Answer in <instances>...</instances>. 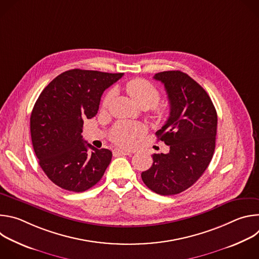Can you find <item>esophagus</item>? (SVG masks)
<instances>
[{
    "mask_svg": "<svg viewBox=\"0 0 259 259\" xmlns=\"http://www.w3.org/2000/svg\"><path fill=\"white\" fill-rule=\"evenodd\" d=\"M114 155H116V156H131L132 152L122 151V150H115L114 151Z\"/></svg>",
    "mask_w": 259,
    "mask_h": 259,
    "instance_id": "1",
    "label": "esophagus"
}]
</instances>
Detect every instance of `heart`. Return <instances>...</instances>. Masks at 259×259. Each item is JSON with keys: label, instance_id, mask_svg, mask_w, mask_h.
<instances>
[{"label": "heart", "instance_id": "1", "mask_svg": "<svg viewBox=\"0 0 259 259\" xmlns=\"http://www.w3.org/2000/svg\"><path fill=\"white\" fill-rule=\"evenodd\" d=\"M126 90L132 100L143 108L153 106L154 117L158 122H165L169 117V109L164 105H156L161 98V92L152 83L143 79H134L127 83ZM114 96V91L105 94L102 100V106L106 107ZM145 133V127L141 124H118L113 132L112 139L115 143L130 147L136 142V139Z\"/></svg>", "mask_w": 259, "mask_h": 259}]
</instances>
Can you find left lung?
<instances>
[{
    "instance_id": "left-lung-1",
    "label": "left lung",
    "mask_w": 259,
    "mask_h": 259,
    "mask_svg": "<svg viewBox=\"0 0 259 259\" xmlns=\"http://www.w3.org/2000/svg\"><path fill=\"white\" fill-rule=\"evenodd\" d=\"M164 84L170 115L156 132L170 146L168 154H154L152 167L141 173L145 186L162 195H176L191 188L209 166L215 150L217 114L204 88L180 70L158 72Z\"/></svg>"
}]
</instances>
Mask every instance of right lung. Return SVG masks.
Masks as SVG:
<instances>
[{"label":"right lung","mask_w":259,"mask_h":259,"mask_svg":"<svg viewBox=\"0 0 259 259\" xmlns=\"http://www.w3.org/2000/svg\"><path fill=\"white\" fill-rule=\"evenodd\" d=\"M124 73L69 69L57 76L36 99L30 115L33 151L48 178L59 188L81 193L101 179L112 152L84 141V120L93 118L105 89Z\"/></svg>","instance_id":"obj_1"}]
</instances>
